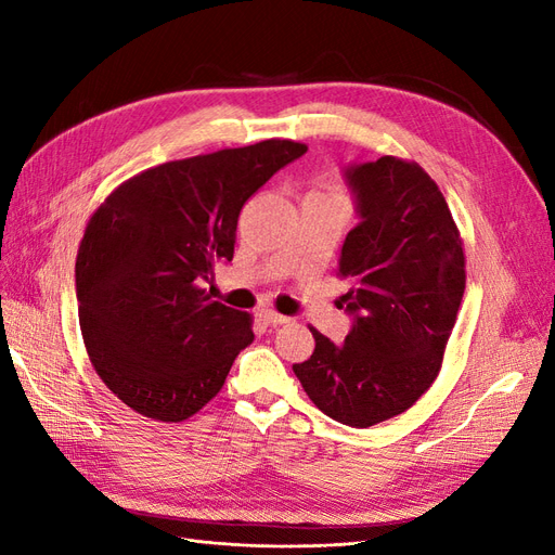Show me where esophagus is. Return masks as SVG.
<instances>
[{"instance_id": "34e87169", "label": "esophagus", "mask_w": 555, "mask_h": 555, "mask_svg": "<svg viewBox=\"0 0 555 555\" xmlns=\"http://www.w3.org/2000/svg\"><path fill=\"white\" fill-rule=\"evenodd\" d=\"M261 319L268 326H282V324H289V317L278 314L275 310H261Z\"/></svg>"}]
</instances>
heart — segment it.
I'll list each match as a JSON object with an SVG mask.
<instances>
[{
    "instance_id": "b5f03b06",
    "label": "heart",
    "mask_w": 555,
    "mask_h": 555,
    "mask_svg": "<svg viewBox=\"0 0 555 555\" xmlns=\"http://www.w3.org/2000/svg\"><path fill=\"white\" fill-rule=\"evenodd\" d=\"M312 194H317V196H343V194H340V188H338V184H335V182H324L322 190L312 192Z\"/></svg>"
}]
</instances>
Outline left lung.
<instances>
[{"mask_svg":"<svg viewBox=\"0 0 555 555\" xmlns=\"http://www.w3.org/2000/svg\"><path fill=\"white\" fill-rule=\"evenodd\" d=\"M359 224L338 275L354 324L343 345L310 328L314 351L294 373L326 416L367 428L410 410L442 367L465 292L461 233L435 180L384 155L345 169Z\"/></svg>","mask_w":555,"mask_h":555,"instance_id":"obj_1","label":"left lung"}]
</instances>
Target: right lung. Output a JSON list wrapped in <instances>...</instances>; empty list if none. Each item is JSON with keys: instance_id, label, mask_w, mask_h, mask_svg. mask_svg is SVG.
<instances>
[{"instance_id": "right-lung-1", "label": "right lung", "mask_w": 555, "mask_h": 555, "mask_svg": "<svg viewBox=\"0 0 555 555\" xmlns=\"http://www.w3.org/2000/svg\"><path fill=\"white\" fill-rule=\"evenodd\" d=\"M306 150L268 139L166 162L90 217L76 259L80 331L96 375L133 412L178 424L220 393L255 333L201 284L233 259L245 201Z\"/></svg>"}]
</instances>
